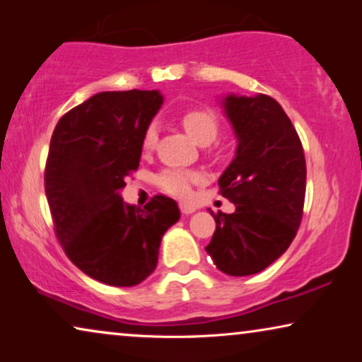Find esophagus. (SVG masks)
Masks as SVG:
<instances>
[{"label": "esophagus", "instance_id": "obj_1", "mask_svg": "<svg viewBox=\"0 0 362 362\" xmlns=\"http://www.w3.org/2000/svg\"><path fill=\"white\" fill-rule=\"evenodd\" d=\"M180 209L182 214H192V212H196V207L191 206V204H186V202H180Z\"/></svg>", "mask_w": 362, "mask_h": 362}]
</instances>
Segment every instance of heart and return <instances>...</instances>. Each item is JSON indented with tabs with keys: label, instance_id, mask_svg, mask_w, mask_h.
Instances as JSON below:
<instances>
[{
	"label": "heart",
	"instance_id": "1",
	"mask_svg": "<svg viewBox=\"0 0 362 362\" xmlns=\"http://www.w3.org/2000/svg\"><path fill=\"white\" fill-rule=\"evenodd\" d=\"M181 123L192 140L199 143V145H209V143L216 140L217 133H219V120H217L216 113L209 110V108H191V110L182 113ZM156 140L158 128L155 123H151L145 130V135H143V150L151 151L156 145ZM199 180V173L180 170V168H168V170L161 171L156 176L158 186L163 191L180 197L189 196L191 186Z\"/></svg>",
	"mask_w": 362,
	"mask_h": 362
}]
</instances>
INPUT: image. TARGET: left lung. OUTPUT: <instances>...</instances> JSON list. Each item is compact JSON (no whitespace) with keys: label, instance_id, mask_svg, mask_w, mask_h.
Wrapping results in <instances>:
<instances>
[{"label":"left lung","instance_id":"left-lung-1","mask_svg":"<svg viewBox=\"0 0 362 362\" xmlns=\"http://www.w3.org/2000/svg\"><path fill=\"white\" fill-rule=\"evenodd\" d=\"M221 105L237 148L219 187L235 211L214 216L206 252L221 272L247 276L274 264L295 239L303 216L305 155L295 127L272 97L227 93Z\"/></svg>","mask_w":362,"mask_h":362}]
</instances>
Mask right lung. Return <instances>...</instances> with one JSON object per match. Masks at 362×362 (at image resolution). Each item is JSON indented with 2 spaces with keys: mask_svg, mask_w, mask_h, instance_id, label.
I'll list each match as a JSON object with an SVG mask.
<instances>
[{
  "mask_svg": "<svg viewBox=\"0 0 362 362\" xmlns=\"http://www.w3.org/2000/svg\"><path fill=\"white\" fill-rule=\"evenodd\" d=\"M163 100L160 90L98 92L54 128L44 182L56 235L72 264L105 285L148 279L161 237L180 221L171 197L155 196L143 209L122 199Z\"/></svg>",
  "mask_w": 362,
  "mask_h": 362,
  "instance_id": "add662e5",
  "label": "right lung"
}]
</instances>
